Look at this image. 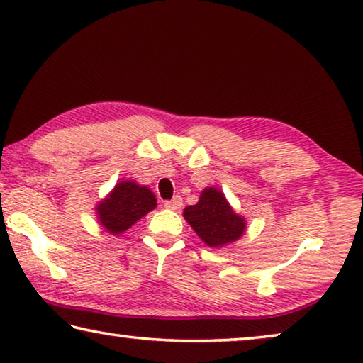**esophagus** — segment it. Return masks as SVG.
Returning a JSON list of instances; mask_svg holds the SVG:
<instances>
[{"label": "esophagus", "mask_w": 363, "mask_h": 363, "mask_svg": "<svg viewBox=\"0 0 363 363\" xmlns=\"http://www.w3.org/2000/svg\"><path fill=\"white\" fill-rule=\"evenodd\" d=\"M182 206H183V199L180 196H174V199L164 201V207L169 208V211H178V208H182Z\"/></svg>", "instance_id": "1"}]
</instances>
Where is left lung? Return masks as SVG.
Here are the masks:
<instances>
[{
  "label": "left lung",
  "instance_id": "1",
  "mask_svg": "<svg viewBox=\"0 0 363 363\" xmlns=\"http://www.w3.org/2000/svg\"><path fill=\"white\" fill-rule=\"evenodd\" d=\"M183 217L208 247H221L242 236L245 221L234 213L225 196L215 188H206L196 206H188Z\"/></svg>",
  "mask_w": 363,
  "mask_h": 363
}]
</instances>
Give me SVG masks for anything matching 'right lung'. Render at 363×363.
Listing matches in <instances>:
<instances>
[{"instance_id":"obj_1","label":"right lung","mask_w":363,"mask_h":363,"mask_svg":"<svg viewBox=\"0 0 363 363\" xmlns=\"http://www.w3.org/2000/svg\"><path fill=\"white\" fill-rule=\"evenodd\" d=\"M156 207V198L146 186L125 180L118 183L111 194L97 207L100 223L106 231L119 234Z\"/></svg>"}]
</instances>
